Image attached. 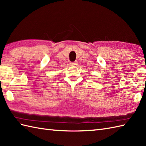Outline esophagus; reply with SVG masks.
<instances>
[{
    "instance_id": "esophagus-1",
    "label": "esophagus",
    "mask_w": 146,
    "mask_h": 146,
    "mask_svg": "<svg viewBox=\"0 0 146 146\" xmlns=\"http://www.w3.org/2000/svg\"><path fill=\"white\" fill-rule=\"evenodd\" d=\"M71 65H77L78 64V61H74V62H71L70 63Z\"/></svg>"
}]
</instances>
